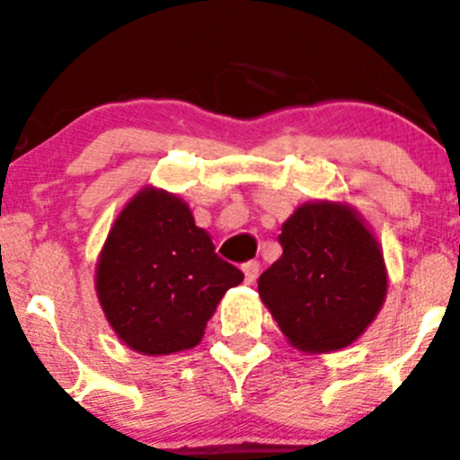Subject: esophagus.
Segmentation results:
<instances>
[{"mask_svg": "<svg viewBox=\"0 0 460 460\" xmlns=\"http://www.w3.org/2000/svg\"><path fill=\"white\" fill-rule=\"evenodd\" d=\"M243 271H244V280H247L249 285L256 283L258 271H261V262H258V261H249V262H244V265H243Z\"/></svg>", "mask_w": 460, "mask_h": 460, "instance_id": "obj_1", "label": "esophagus"}]
</instances>
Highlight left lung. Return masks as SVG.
I'll return each instance as SVG.
<instances>
[{
    "label": "left lung",
    "mask_w": 460,
    "mask_h": 460,
    "mask_svg": "<svg viewBox=\"0 0 460 460\" xmlns=\"http://www.w3.org/2000/svg\"><path fill=\"white\" fill-rule=\"evenodd\" d=\"M283 256L258 279L280 332L303 353L346 349L386 298L382 247L349 204L307 202L285 220Z\"/></svg>",
    "instance_id": "1"
}]
</instances>
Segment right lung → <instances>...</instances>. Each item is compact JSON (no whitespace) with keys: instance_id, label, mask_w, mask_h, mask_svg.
<instances>
[{"instance_id":"1","label":"right lung","mask_w":460,"mask_h":460,"mask_svg":"<svg viewBox=\"0 0 460 460\" xmlns=\"http://www.w3.org/2000/svg\"><path fill=\"white\" fill-rule=\"evenodd\" d=\"M243 279L238 267L217 256L211 235L195 226L189 204L146 186L107 234L96 294L126 346L172 355L202 341L220 298Z\"/></svg>"}]
</instances>
